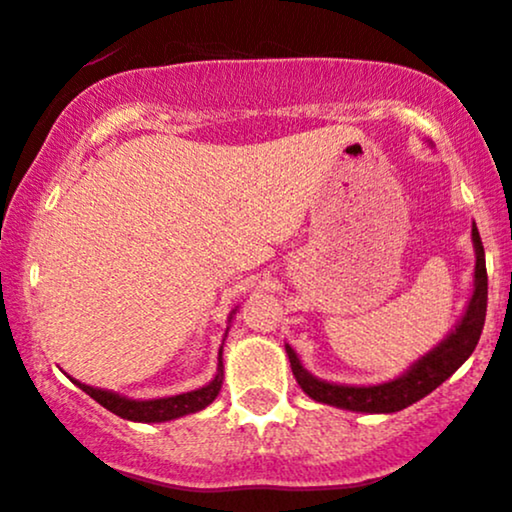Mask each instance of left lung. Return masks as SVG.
<instances>
[{
    "label": "left lung",
    "instance_id": "8db88e82",
    "mask_svg": "<svg viewBox=\"0 0 512 512\" xmlns=\"http://www.w3.org/2000/svg\"><path fill=\"white\" fill-rule=\"evenodd\" d=\"M471 238H474L476 247V284L474 294H471L469 308H466L464 318L459 320L457 328L452 330V335L445 342L435 347L430 355L413 364L401 379L386 381L379 386H338L328 384V381H320L316 376H311L306 369L301 367L296 352L286 345V355H289L291 372H294L296 381L313 401L328 403V406L347 408V411H359V413H396L408 408L411 403L420 401L423 396H428L430 391H435L442 381L449 379L459 367L469 359L471 352L476 350L481 338V330H484L486 320V303H488V274H486V255H484V243H481V235L476 226L471 228Z\"/></svg>",
    "mask_w": 512,
    "mask_h": 512
}]
</instances>
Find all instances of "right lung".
I'll list each match as a JSON object with an SVG mask.
<instances>
[{
    "label": "right lung",
    "mask_w": 512,
    "mask_h": 512,
    "mask_svg": "<svg viewBox=\"0 0 512 512\" xmlns=\"http://www.w3.org/2000/svg\"><path fill=\"white\" fill-rule=\"evenodd\" d=\"M218 367H223V364H218ZM75 384L80 386L87 396H92L99 406L116 413L119 418L136 420V423H165V420H174L179 418V415L196 413L201 411V408L209 406L213 398L218 396V391H221L223 369H218L216 379H213L209 386H204V389L179 393V396L170 398H155V401H131V398H123L119 393L92 389V386L80 384V381H75Z\"/></svg>",
    "instance_id": "add662e5"
}]
</instances>
